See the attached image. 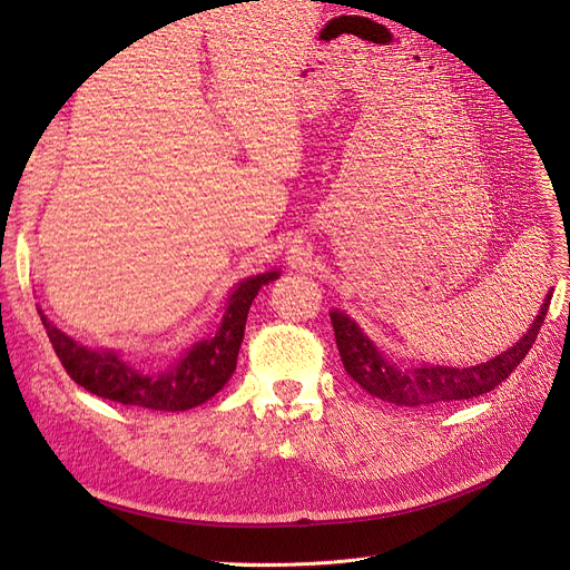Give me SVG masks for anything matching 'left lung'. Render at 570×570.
I'll return each mask as SVG.
<instances>
[{
    "instance_id": "obj_1",
    "label": "left lung",
    "mask_w": 570,
    "mask_h": 570,
    "mask_svg": "<svg viewBox=\"0 0 570 570\" xmlns=\"http://www.w3.org/2000/svg\"><path fill=\"white\" fill-rule=\"evenodd\" d=\"M550 299L552 294H548V299H544L540 315L535 317L529 334L521 336L512 348L489 362L476 364V367L463 370L435 367V364H432V367L421 364V367L400 370L397 364L389 362L374 348L372 341L362 334V330L346 313L332 311L330 317L341 362H344L346 372L355 383H360L364 391L383 402L400 406H425L470 400L476 395H484L493 391L498 383H503L535 344L540 325L550 308Z\"/></svg>"
}]
</instances>
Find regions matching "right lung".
<instances>
[{
	"mask_svg": "<svg viewBox=\"0 0 570 570\" xmlns=\"http://www.w3.org/2000/svg\"><path fill=\"white\" fill-rule=\"evenodd\" d=\"M276 278L278 273L271 271L243 281L229 297L219 332L196 344L187 357L177 362V367L156 376L132 370L117 353H98L77 344L75 338L56 330L47 315H41V323L65 372L88 393L111 402L154 409V412H185L210 400L232 379L249 304L266 283Z\"/></svg>",
	"mask_w": 570,
	"mask_h": 570,
	"instance_id": "right-lung-1",
	"label": "right lung"
}]
</instances>
